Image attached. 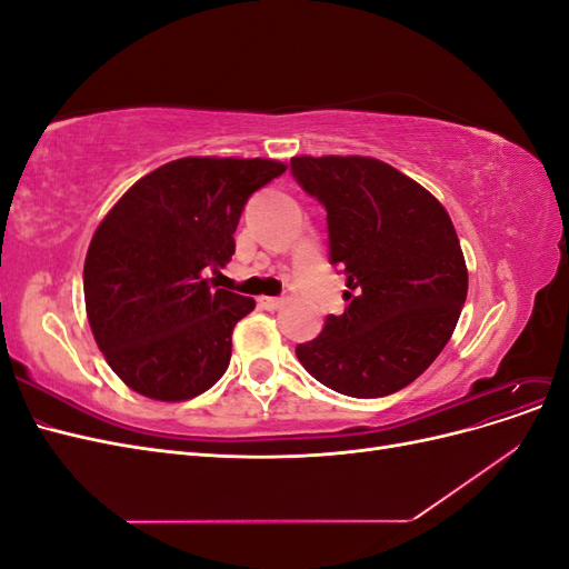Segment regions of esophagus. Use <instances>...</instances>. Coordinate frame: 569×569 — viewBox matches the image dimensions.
Instances as JSON below:
<instances>
[{"mask_svg":"<svg viewBox=\"0 0 569 569\" xmlns=\"http://www.w3.org/2000/svg\"><path fill=\"white\" fill-rule=\"evenodd\" d=\"M282 303H284V299H280V297H261V306L268 308V311H278Z\"/></svg>","mask_w":569,"mask_h":569,"instance_id":"obj_1","label":"esophagus"}]
</instances>
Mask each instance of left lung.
<instances>
[{"instance_id": "obj_1", "label": "left lung", "mask_w": 569, "mask_h": 569, "mask_svg": "<svg viewBox=\"0 0 569 569\" xmlns=\"http://www.w3.org/2000/svg\"><path fill=\"white\" fill-rule=\"evenodd\" d=\"M291 176L327 211L330 263L347 274L341 316L299 343L316 380L353 399L408 387L449 343L468 297L453 222L422 184L370 157H295Z\"/></svg>"}]
</instances>
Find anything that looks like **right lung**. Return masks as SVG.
<instances>
[{
	"label": "right lung",
	"instance_id": "1",
	"mask_svg": "<svg viewBox=\"0 0 569 569\" xmlns=\"http://www.w3.org/2000/svg\"><path fill=\"white\" fill-rule=\"evenodd\" d=\"M270 159L187 157L137 180L99 222L84 258L97 347L132 391L187 401L230 366L234 325L256 301L216 289L247 199L282 176Z\"/></svg>",
	"mask_w": 569,
	"mask_h": 569
}]
</instances>
